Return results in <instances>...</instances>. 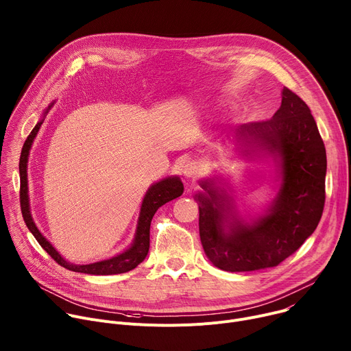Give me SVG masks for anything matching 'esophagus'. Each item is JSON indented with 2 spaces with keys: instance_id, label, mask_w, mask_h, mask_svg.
<instances>
[{
  "instance_id": "34e87169",
  "label": "esophagus",
  "mask_w": 351,
  "mask_h": 351,
  "mask_svg": "<svg viewBox=\"0 0 351 351\" xmlns=\"http://www.w3.org/2000/svg\"><path fill=\"white\" fill-rule=\"evenodd\" d=\"M182 174L191 180L197 178L199 176V166L195 162H188L182 169Z\"/></svg>"
}]
</instances>
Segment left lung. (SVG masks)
Masks as SVG:
<instances>
[{"mask_svg":"<svg viewBox=\"0 0 351 351\" xmlns=\"http://www.w3.org/2000/svg\"><path fill=\"white\" fill-rule=\"evenodd\" d=\"M237 147L248 160H274L279 191L263 213L248 221L219 178L217 182L216 178L202 180V191L193 197L199 205L201 243L209 261L221 270L274 267L294 254L321 220L325 145L309 107L283 88L282 106L270 120L237 130Z\"/></svg>","mask_w":351,"mask_h":351,"instance_id":"obj_1","label":"left lung"}]
</instances>
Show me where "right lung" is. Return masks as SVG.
<instances>
[{"label":"right lung","mask_w":351,"mask_h":351,"mask_svg":"<svg viewBox=\"0 0 351 351\" xmlns=\"http://www.w3.org/2000/svg\"><path fill=\"white\" fill-rule=\"evenodd\" d=\"M56 101H53L49 108L43 112L42 120L38 121L34 128L32 130L30 135L23 143L22 153H21V159H19V177H21V209H22V216L23 220L29 228V231L34 236V239L38 241L43 247L45 251L61 266H64L68 270L77 271V274H88V275H117V274H125V271H130L135 269L147 255L149 252V232H150V221L160 206L165 204L178 198L182 195L184 192V185L180 180L178 176H171L166 177L158 182H154L153 185L149 186L146 191L142 205H141V212L138 217V224L135 230V237L130 248H127L124 252L115 255L112 258L88 263V265H75L68 261H65L61 254L53 247V244L42 234L40 230L37 228L32 213H30V204H29V188H27V159H29V153L33 145V141L40 130L46 115L49 110L54 106Z\"/></svg>","instance_id":"right-lung-1"}]
</instances>
